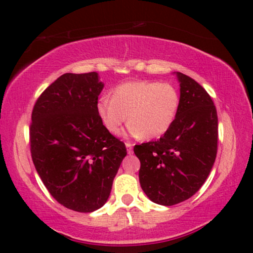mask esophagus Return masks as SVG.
Here are the masks:
<instances>
[{
	"label": "esophagus",
	"instance_id": "obj_1",
	"mask_svg": "<svg viewBox=\"0 0 253 253\" xmlns=\"http://www.w3.org/2000/svg\"><path fill=\"white\" fill-rule=\"evenodd\" d=\"M126 149H127V152L130 155V153L133 152V145L130 143H126Z\"/></svg>",
	"mask_w": 253,
	"mask_h": 253
}]
</instances>
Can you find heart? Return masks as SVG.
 <instances>
[{"label":"heart","mask_w":253,"mask_h":253,"mask_svg":"<svg viewBox=\"0 0 253 253\" xmlns=\"http://www.w3.org/2000/svg\"><path fill=\"white\" fill-rule=\"evenodd\" d=\"M179 106L181 95L172 83L139 81L118 85L112 97L98 98L96 109L112 134L120 133L128 115L129 135L157 138L175 123Z\"/></svg>","instance_id":"b5f03b06"}]
</instances>
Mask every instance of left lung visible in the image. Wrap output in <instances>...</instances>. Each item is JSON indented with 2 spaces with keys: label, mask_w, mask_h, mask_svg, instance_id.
Returning a JSON list of instances; mask_svg holds the SVG:
<instances>
[{
  "label": "left lung",
  "mask_w": 253,
  "mask_h": 253,
  "mask_svg": "<svg viewBox=\"0 0 253 253\" xmlns=\"http://www.w3.org/2000/svg\"><path fill=\"white\" fill-rule=\"evenodd\" d=\"M181 106L175 123L159 140L135 145L139 182L152 202L173 206L196 193L210 175L217 150V114L208 92L176 72Z\"/></svg>",
  "instance_id": "1"
}]
</instances>
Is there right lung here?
<instances>
[{"label": "right lung", "mask_w": 253, "mask_h": 253, "mask_svg": "<svg viewBox=\"0 0 253 253\" xmlns=\"http://www.w3.org/2000/svg\"><path fill=\"white\" fill-rule=\"evenodd\" d=\"M97 72L64 74L32 112L31 153L38 175L64 207L90 213L107 202L126 146L97 114Z\"/></svg>", "instance_id": "obj_1"}]
</instances>
